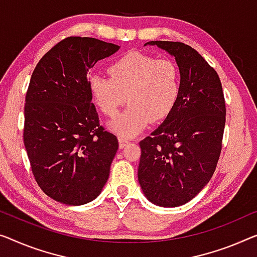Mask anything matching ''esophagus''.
<instances>
[{
  "instance_id": "obj_1",
  "label": "esophagus",
  "mask_w": 257,
  "mask_h": 257,
  "mask_svg": "<svg viewBox=\"0 0 257 257\" xmlns=\"http://www.w3.org/2000/svg\"><path fill=\"white\" fill-rule=\"evenodd\" d=\"M118 144H120V149H123V148H125V145L128 144V140L124 139V137L120 136L118 137Z\"/></svg>"
}]
</instances>
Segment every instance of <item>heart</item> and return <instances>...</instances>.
<instances>
[{
	"mask_svg": "<svg viewBox=\"0 0 257 257\" xmlns=\"http://www.w3.org/2000/svg\"><path fill=\"white\" fill-rule=\"evenodd\" d=\"M108 74L110 78L92 75L89 91L106 116L115 115L127 98L129 106L109 123L121 136H136L150 120H164L177 104L180 71L173 61L132 52L110 64Z\"/></svg>",
	"mask_w": 257,
	"mask_h": 257,
	"instance_id": "heart-1",
	"label": "heart"
}]
</instances>
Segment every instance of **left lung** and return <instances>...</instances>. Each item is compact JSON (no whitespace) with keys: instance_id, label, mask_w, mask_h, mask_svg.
<instances>
[{"instance_id":"8db88e82","label":"left lung","mask_w":257,"mask_h":257,"mask_svg":"<svg viewBox=\"0 0 257 257\" xmlns=\"http://www.w3.org/2000/svg\"><path fill=\"white\" fill-rule=\"evenodd\" d=\"M174 56L180 71L177 104L162 124L140 142L139 182L153 204H186L210 181L221 151L225 99L216 70L191 48L149 41Z\"/></svg>"}]
</instances>
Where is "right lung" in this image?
<instances>
[{
	"instance_id": "1",
	"label": "right lung",
	"mask_w": 257,
	"mask_h": 257,
	"mask_svg": "<svg viewBox=\"0 0 257 257\" xmlns=\"http://www.w3.org/2000/svg\"><path fill=\"white\" fill-rule=\"evenodd\" d=\"M120 46L69 37L41 57L25 97L24 145L44 193L67 205L99 196L118 149L115 135L99 124L87 74Z\"/></svg>"
}]
</instances>
